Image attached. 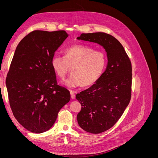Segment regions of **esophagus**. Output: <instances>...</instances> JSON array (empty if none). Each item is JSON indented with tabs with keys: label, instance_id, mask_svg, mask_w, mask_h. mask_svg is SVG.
I'll return each instance as SVG.
<instances>
[{
	"label": "esophagus",
	"instance_id": "34e87169",
	"mask_svg": "<svg viewBox=\"0 0 158 158\" xmlns=\"http://www.w3.org/2000/svg\"><path fill=\"white\" fill-rule=\"evenodd\" d=\"M70 97H71V99H75V92H74V91L73 90H70Z\"/></svg>",
	"mask_w": 158,
	"mask_h": 158
}]
</instances>
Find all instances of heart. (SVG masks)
<instances>
[{"mask_svg":"<svg viewBox=\"0 0 158 158\" xmlns=\"http://www.w3.org/2000/svg\"><path fill=\"white\" fill-rule=\"evenodd\" d=\"M51 64L60 78H64L72 69L73 74L64 81L66 86L76 88L82 85L87 87L102 77L106 67L107 57L102 51L84 45H74L64 51V57L54 55Z\"/></svg>","mask_w":158,"mask_h":158,"instance_id":"heart-1","label":"heart"}]
</instances>
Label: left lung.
<instances>
[{
  "mask_svg": "<svg viewBox=\"0 0 158 158\" xmlns=\"http://www.w3.org/2000/svg\"><path fill=\"white\" fill-rule=\"evenodd\" d=\"M77 40L97 44L107 52V66L102 77L76 95L82 106L77 114L79 126L89 133H102L117 122L130 102L131 63L121 43L111 35L82 33Z\"/></svg>",
  "mask_w": 158,
  "mask_h": 158,
  "instance_id": "8db88e82",
  "label": "left lung"
}]
</instances>
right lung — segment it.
Returning <instances> with one entry per match:
<instances>
[{
  "label": "right lung",
  "instance_id": "1",
  "mask_svg": "<svg viewBox=\"0 0 158 158\" xmlns=\"http://www.w3.org/2000/svg\"><path fill=\"white\" fill-rule=\"evenodd\" d=\"M64 30H35L19 43L7 74L6 85L14 117L27 131L42 133L53 125L70 94L57 85L51 61L68 37Z\"/></svg>",
  "mask_w": 158,
  "mask_h": 158
}]
</instances>
